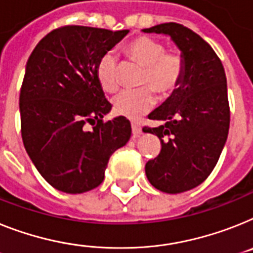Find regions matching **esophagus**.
<instances>
[{
	"label": "esophagus",
	"instance_id": "esophagus-1",
	"mask_svg": "<svg viewBox=\"0 0 253 253\" xmlns=\"http://www.w3.org/2000/svg\"><path fill=\"white\" fill-rule=\"evenodd\" d=\"M131 128H132L133 136H139L140 133H141V127H140L137 123H132V125H131Z\"/></svg>",
	"mask_w": 253,
	"mask_h": 253
}]
</instances>
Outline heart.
I'll list each match as a JSON object with an SVG mask.
<instances>
[{
	"label": "heart",
	"instance_id": "heart-1",
	"mask_svg": "<svg viewBox=\"0 0 253 253\" xmlns=\"http://www.w3.org/2000/svg\"><path fill=\"white\" fill-rule=\"evenodd\" d=\"M127 60L143 67L135 91H123L114 97L113 109L118 116L137 118L156 103L153 90L167 99L182 84L185 59L176 50H167L161 40L150 36H137L122 46ZM120 63L110 51L104 52L96 64L97 81L105 92H116L120 87Z\"/></svg>",
	"mask_w": 253,
	"mask_h": 253
}]
</instances>
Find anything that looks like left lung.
<instances>
[{
  "label": "left lung",
  "instance_id": "8db88e82",
  "mask_svg": "<svg viewBox=\"0 0 253 253\" xmlns=\"http://www.w3.org/2000/svg\"><path fill=\"white\" fill-rule=\"evenodd\" d=\"M172 38L185 59L181 86L149 114L162 121L144 132L161 140V152L145 165V173L161 192L176 194L202 184L215 169L230 125V108L224 67L213 48L201 36L177 23L144 29Z\"/></svg>",
  "mask_w": 253,
  "mask_h": 253
}]
</instances>
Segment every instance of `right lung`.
Masks as SVG:
<instances>
[{"label":"right lung","instance_id":"right-lung-1","mask_svg":"<svg viewBox=\"0 0 253 253\" xmlns=\"http://www.w3.org/2000/svg\"><path fill=\"white\" fill-rule=\"evenodd\" d=\"M127 33L63 25L29 56L19 96L23 144L38 172L60 192L100 185L110 156L130 139L123 116L104 122L112 104L96 76L101 55Z\"/></svg>","mask_w":253,"mask_h":253}]
</instances>
